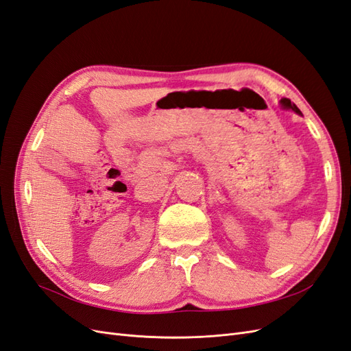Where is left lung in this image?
<instances>
[{
  "instance_id": "1",
  "label": "left lung",
  "mask_w": 351,
  "mask_h": 351,
  "mask_svg": "<svg viewBox=\"0 0 351 351\" xmlns=\"http://www.w3.org/2000/svg\"><path fill=\"white\" fill-rule=\"evenodd\" d=\"M280 104H281V107H282L284 110H293V111L297 112V114H302L300 110L295 107V104H293L289 98H282V99L280 101Z\"/></svg>"
}]
</instances>
